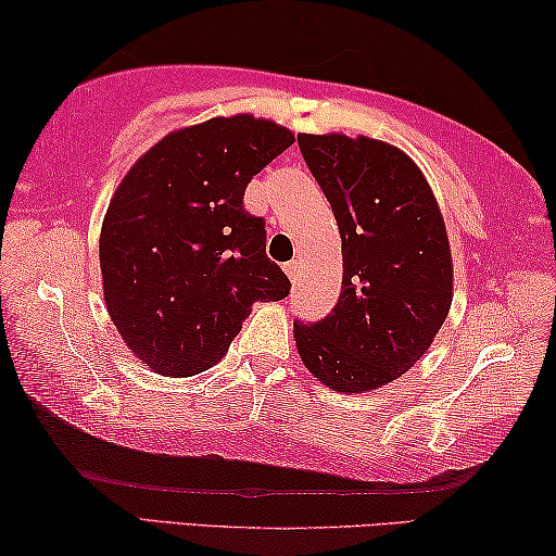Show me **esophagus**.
Segmentation results:
<instances>
[{"instance_id": "esophagus-1", "label": "esophagus", "mask_w": 556, "mask_h": 556, "mask_svg": "<svg viewBox=\"0 0 556 556\" xmlns=\"http://www.w3.org/2000/svg\"><path fill=\"white\" fill-rule=\"evenodd\" d=\"M283 268H286V273H288V278H290V280H295V278H298V268H300V266H298V261H290V263H286Z\"/></svg>"}]
</instances>
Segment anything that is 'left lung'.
Segmentation results:
<instances>
[{
  "label": "left lung",
  "instance_id": "obj_1",
  "mask_svg": "<svg viewBox=\"0 0 556 556\" xmlns=\"http://www.w3.org/2000/svg\"><path fill=\"white\" fill-rule=\"evenodd\" d=\"M342 236L332 313L293 323L300 359L334 391L362 394L406 375L431 348L453 298L445 224L429 181L394 144L298 135Z\"/></svg>",
  "mask_w": 556,
  "mask_h": 556
}]
</instances>
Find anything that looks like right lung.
<instances>
[{
	"label": "right lung",
	"instance_id": "1",
	"mask_svg": "<svg viewBox=\"0 0 556 556\" xmlns=\"http://www.w3.org/2000/svg\"><path fill=\"white\" fill-rule=\"evenodd\" d=\"M295 135L253 115L169 132L135 162L100 231L111 320L142 364L192 377L216 364L253 303L290 280L266 256V222L243 208L253 175Z\"/></svg>",
	"mask_w": 556,
	"mask_h": 556
}]
</instances>
